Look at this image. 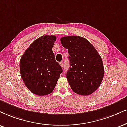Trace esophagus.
Returning a JSON list of instances; mask_svg holds the SVG:
<instances>
[{"label": "esophagus", "instance_id": "1", "mask_svg": "<svg viewBox=\"0 0 127 127\" xmlns=\"http://www.w3.org/2000/svg\"><path fill=\"white\" fill-rule=\"evenodd\" d=\"M60 65H61V67H62V68H64V63H63V62H60Z\"/></svg>", "mask_w": 127, "mask_h": 127}]
</instances>
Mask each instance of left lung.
Instances as JSON below:
<instances>
[{
	"mask_svg": "<svg viewBox=\"0 0 127 127\" xmlns=\"http://www.w3.org/2000/svg\"><path fill=\"white\" fill-rule=\"evenodd\" d=\"M69 54L70 68L66 77L71 89L81 95L95 92L104 78L103 62L96 49L87 39L78 36L61 38Z\"/></svg>",
	"mask_w": 127,
	"mask_h": 127,
	"instance_id": "8db88e82",
	"label": "left lung"
}]
</instances>
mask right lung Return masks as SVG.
Wrapping results in <instances>:
<instances>
[{
    "label": "right lung",
    "mask_w": 127,
    "mask_h": 127,
    "mask_svg": "<svg viewBox=\"0 0 127 127\" xmlns=\"http://www.w3.org/2000/svg\"><path fill=\"white\" fill-rule=\"evenodd\" d=\"M56 37L45 35L36 39L20 61V72L28 89L34 94H51L62 72L52 51Z\"/></svg>",
    "instance_id": "right-lung-1"
}]
</instances>
